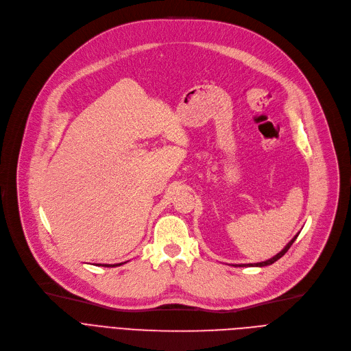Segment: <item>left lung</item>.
Returning a JSON list of instances; mask_svg holds the SVG:
<instances>
[{"label": "left lung", "mask_w": 351, "mask_h": 351, "mask_svg": "<svg viewBox=\"0 0 351 351\" xmlns=\"http://www.w3.org/2000/svg\"><path fill=\"white\" fill-rule=\"evenodd\" d=\"M299 235V234H298ZM298 235H295L293 237V239L289 242V243H287L286 246H285V248L279 252V254H276L274 258H271V259H267V261H265V262H258V263H242V265H235V266H267V265H272V263H275L278 259H280L287 251H289V248H291V246H292V243L295 242V239L298 238Z\"/></svg>", "instance_id": "left-lung-1"}]
</instances>
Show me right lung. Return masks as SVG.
Instances as JSON below:
<instances>
[{"label":"right lung","instance_id":"right-lung-1","mask_svg":"<svg viewBox=\"0 0 351 351\" xmlns=\"http://www.w3.org/2000/svg\"><path fill=\"white\" fill-rule=\"evenodd\" d=\"M100 266H106V267H110V266H119V265H121V263H114V265H108V263H99Z\"/></svg>","mask_w":351,"mask_h":351}]
</instances>
